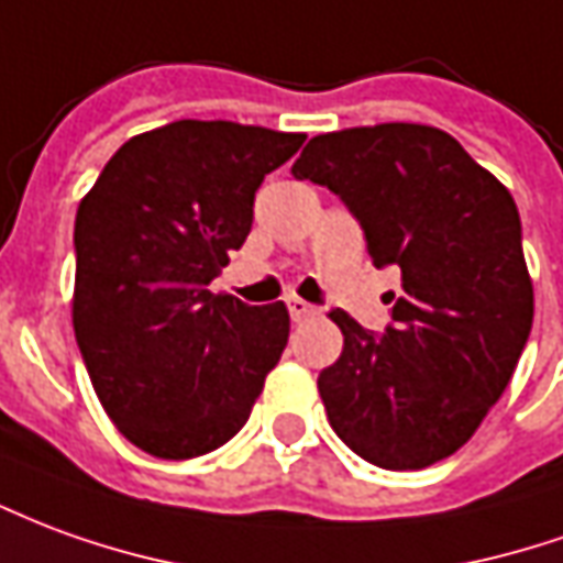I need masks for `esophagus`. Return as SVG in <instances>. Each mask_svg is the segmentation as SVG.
Here are the masks:
<instances>
[{
    "label": "esophagus",
    "instance_id": "obj_1",
    "mask_svg": "<svg viewBox=\"0 0 563 563\" xmlns=\"http://www.w3.org/2000/svg\"><path fill=\"white\" fill-rule=\"evenodd\" d=\"M286 308H289V317H292L295 322L317 317V308H313V305H308L305 298H298V295H289V298H286Z\"/></svg>",
    "mask_w": 563,
    "mask_h": 563
}]
</instances>
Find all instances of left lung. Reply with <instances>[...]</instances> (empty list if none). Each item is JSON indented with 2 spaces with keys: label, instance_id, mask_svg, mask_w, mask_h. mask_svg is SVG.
Instances as JSON below:
<instances>
[{
  "label": "left lung",
  "instance_id": "1",
  "mask_svg": "<svg viewBox=\"0 0 563 563\" xmlns=\"http://www.w3.org/2000/svg\"><path fill=\"white\" fill-rule=\"evenodd\" d=\"M295 179L335 191L375 265H399L387 335L344 310V350L317 377L338 439L380 470H423L463 448L512 380L533 283L509 188L451 133L375 124L313 136Z\"/></svg>",
  "mask_w": 563,
  "mask_h": 563
}]
</instances>
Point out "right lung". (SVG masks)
<instances>
[{
  "mask_svg": "<svg viewBox=\"0 0 563 563\" xmlns=\"http://www.w3.org/2000/svg\"><path fill=\"white\" fill-rule=\"evenodd\" d=\"M305 143L234 121L131 136L76 213L73 329L118 432L161 460L225 445L289 341L283 301L210 292L253 228L265 173Z\"/></svg>",
  "mask_w": 563,
  "mask_h": 563,
  "instance_id": "right-lung-1",
  "label": "right lung"
}]
</instances>
